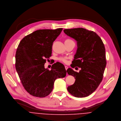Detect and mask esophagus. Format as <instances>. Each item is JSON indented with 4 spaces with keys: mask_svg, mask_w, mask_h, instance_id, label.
<instances>
[{
    "mask_svg": "<svg viewBox=\"0 0 121 121\" xmlns=\"http://www.w3.org/2000/svg\"><path fill=\"white\" fill-rule=\"evenodd\" d=\"M65 69H66V70L68 69V66H65Z\"/></svg>",
    "mask_w": 121,
    "mask_h": 121,
    "instance_id": "1",
    "label": "esophagus"
}]
</instances>
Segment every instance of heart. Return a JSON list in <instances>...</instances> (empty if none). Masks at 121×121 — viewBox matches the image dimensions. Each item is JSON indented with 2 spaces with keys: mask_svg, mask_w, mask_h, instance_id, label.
I'll return each instance as SVG.
<instances>
[{
  "mask_svg": "<svg viewBox=\"0 0 121 121\" xmlns=\"http://www.w3.org/2000/svg\"><path fill=\"white\" fill-rule=\"evenodd\" d=\"M72 41H73L72 40H71V39H67L65 40V42H72ZM59 60H60V61H62V62H64V63H66L67 61V59H66V58H59Z\"/></svg>",
  "mask_w": 121,
  "mask_h": 121,
  "instance_id": "1",
  "label": "heart"
}]
</instances>
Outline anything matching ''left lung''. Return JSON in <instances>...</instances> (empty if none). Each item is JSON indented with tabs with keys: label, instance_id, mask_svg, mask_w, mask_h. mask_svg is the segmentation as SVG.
<instances>
[{
	"label": "left lung",
	"instance_id": "8db88e82",
	"mask_svg": "<svg viewBox=\"0 0 121 121\" xmlns=\"http://www.w3.org/2000/svg\"><path fill=\"white\" fill-rule=\"evenodd\" d=\"M64 32L77 44L71 67L81 69L79 73L71 68L67 69L68 74L75 79L74 84L67 89L75 97H86L96 89L103 79L107 63L104 43L95 32L83 28L66 29Z\"/></svg>",
	"mask_w": 121,
	"mask_h": 121
}]
</instances>
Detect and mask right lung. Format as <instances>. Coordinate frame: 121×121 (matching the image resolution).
<instances>
[{
	"instance_id": "1",
	"label": "right lung",
	"mask_w": 121,
	"mask_h": 121,
	"mask_svg": "<svg viewBox=\"0 0 121 121\" xmlns=\"http://www.w3.org/2000/svg\"><path fill=\"white\" fill-rule=\"evenodd\" d=\"M63 29H41L25 36L15 55V68L26 90L35 97H44L52 92L55 80L66 76L64 66L57 62L51 70L45 68L46 59L52 54L53 41Z\"/></svg>"
}]
</instances>
